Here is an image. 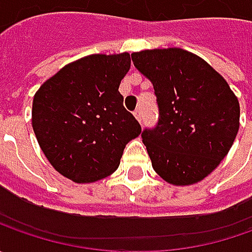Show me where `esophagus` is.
Segmentation results:
<instances>
[{
	"instance_id": "1",
	"label": "esophagus",
	"mask_w": 252,
	"mask_h": 252,
	"mask_svg": "<svg viewBox=\"0 0 252 252\" xmlns=\"http://www.w3.org/2000/svg\"><path fill=\"white\" fill-rule=\"evenodd\" d=\"M133 115L136 116V119L139 122H141V109L140 108H136V111L133 112Z\"/></svg>"
}]
</instances>
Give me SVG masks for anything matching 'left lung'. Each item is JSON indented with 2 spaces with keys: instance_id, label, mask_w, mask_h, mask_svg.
Returning <instances> with one entry per match:
<instances>
[{
  "instance_id": "1",
  "label": "left lung",
  "mask_w": 252,
  "mask_h": 252,
  "mask_svg": "<svg viewBox=\"0 0 252 252\" xmlns=\"http://www.w3.org/2000/svg\"><path fill=\"white\" fill-rule=\"evenodd\" d=\"M131 60L157 96L158 122L141 131L153 168L172 185L202 181L237 136V96L212 65L184 49L143 50Z\"/></svg>"
}]
</instances>
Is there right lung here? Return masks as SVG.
I'll return each mask as SVG.
<instances>
[{
	"label": "right lung",
	"instance_id": "obj_1",
	"mask_svg": "<svg viewBox=\"0 0 252 252\" xmlns=\"http://www.w3.org/2000/svg\"><path fill=\"white\" fill-rule=\"evenodd\" d=\"M130 54H91L64 65L34 94L32 127L53 168L77 184L115 172L126 144L141 133L119 85Z\"/></svg>",
	"mask_w": 252,
	"mask_h": 252
}]
</instances>
